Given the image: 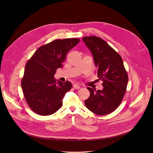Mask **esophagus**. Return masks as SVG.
<instances>
[{
	"instance_id": "34e87169",
	"label": "esophagus",
	"mask_w": 153,
	"mask_h": 153,
	"mask_svg": "<svg viewBox=\"0 0 153 153\" xmlns=\"http://www.w3.org/2000/svg\"><path fill=\"white\" fill-rule=\"evenodd\" d=\"M73 87H74V89H80V86L79 85H78V84H75L73 85Z\"/></svg>"
}]
</instances>
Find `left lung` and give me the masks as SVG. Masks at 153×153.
Listing matches in <instances>:
<instances>
[{"label": "left lung", "instance_id": "left-lung-1", "mask_svg": "<svg viewBox=\"0 0 153 153\" xmlns=\"http://www.w3.org/2000/svg\"><path fill=\"white\" fill-rule=\"evenodd\" d=\"M85 43L93 56L98 68V80L103 82V89L87 87L90 96L85 100L86 107L100 115L108 114L116 109L123 99L128 81V74L119 54L99 37H84Z\"/></svg>", "mask_w": 153, "mask_h": 153}]
</instances>
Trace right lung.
<instances>
[{
  "label": "right lung",
  "mask_w": 153,
  "mask_h": 153,
  "mask_svg": "<svg viewBox=\"0 0 153 153\" xmlns=\"http://www.w3.org/2000/svg\"><path fill=\"white\" fill-rule=\"evenodd\" d=\"M79 39H55L39 47L27 62L22 88L30 108L37 114L49 115L61 107L66 93L71 89L70 82H57L53 76L62 68L67 53Z\"/></svg>",
  "instance_id": "add662e5"
}]
</instances>
